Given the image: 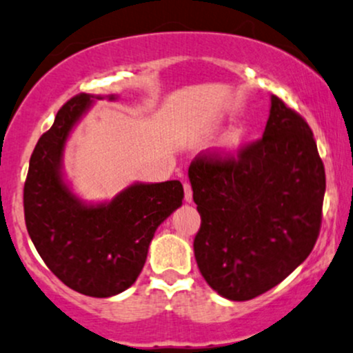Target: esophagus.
<instances>
[{"label":"esophagus","instance_id":"1","mask_svg":"<svg viewBox=\"0 0 353 353\" xmlns=\"http://www.w3.org/2000/svg\"><path fill=\"white\" fill-rule=\"evenodd\" d=\"M183 188H185V201H187V203H192V201H193L192 187H190V183H185Z\"/></svg>","mask_w":353,"mask_h":353}]
</instances>
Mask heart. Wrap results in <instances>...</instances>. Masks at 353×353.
I'll use <instances>...</instances> for the list:
<instances>
[{"mask_svg": "<svg viewBox=\"0 0 353 353\" xmlns=\"http://www.w3.org/2000/svg\"><path fill=\"white\" fill-rule=\"evenodd\" d=\"M243 143H245V130L240 128V126H233V128H230L219 141L220 157L221 158L236 157Z\"/></svg>", "mask_w": 353, "mask_h": 353, "instance_id": "b5f03b06", "label": "heart"}]
</instances>
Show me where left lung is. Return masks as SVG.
I'll use <instances>...</instances> for the list:
<instances>
[{"label": "left lung", "mask_w": 353, "mask_h": 353, "mask_svg": "<svg viewBox=\"0 0 353 353\" xmlns=\"http://www.w3.org/2000/svg\"><path fill=\"white\" fill-rule=\"evenodd\" d=\"M188 178L201 216L193 252L219 295L255 299L310 255L322 221L325 168L310 126L275 94L256 143L241 150L239 160L196 158Z\"/></svg>", "instance_id": "1"}]
</instances>
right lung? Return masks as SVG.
<instances>
[{"instance_id":"1","label":"right lung","mask_w":353,"mask_h":353,"mask_svg":"<svg viewBox=\"0 0 353 353\" xmlns=\"http://www.w3.org/2000/svg\"><path fill=\"white\" fill-rule=\"evenodd\" d=\"M118 94L83 93L57 113L38 140L25 183V220L43 262L63 283L83 295L106 299L137 282L157 228L181 207L178 180L134 181L112 200L85 201L65 173V148L97 100Z\"/></svg>"}]
</instances>
